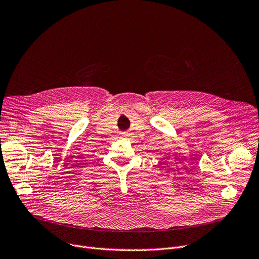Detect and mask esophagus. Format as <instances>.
Instances as JSON below:
<instances>
[{"instance_id":"34e87169","label":"esophagus","mask_w":259,"mask_h":259,"mask_svg":"<svg viewBox=\"0 0 259 259\" xmlns=\"http://www.w3.org/2000/svg\"><path fill=\"white\" fill-rule=\"evenodd\" d=\"M127 136H128V135H127L126 133H123L122 135H121V137H123V138H127Z\"/></svg>"}]
</instances>
